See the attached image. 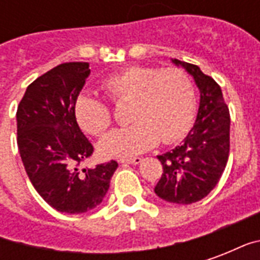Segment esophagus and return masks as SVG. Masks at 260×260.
<instances>
[{
    "label": "esophagus",
    "instance_id": "1",
    "mask_svg": "<svg viewBox=\"0 0 260 260\" xmlns=\"http://www.w3.org/2000/svg\"><path fill=\"white\" fill-rule=\"evenodd\" d=\"M142 160L143 158L142 157H131V158H122V160H119L121 163H126V164H141Z\"/></svg>",
    "mask_w": 260,
    "mask_h": 260
}]
</instances>
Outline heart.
<instances>
[{
	"label": "heart",
	"instance_id": "b5f03b06",
	"mask_svg": "<svg viewBox=\"0 0 260 260\" xmlns=\"http://www.w3.org/2000/svg\"><path fill=\"white\" fill-rule=\"evenodd\" d=\"M103 89L115 103L129 102L132 124L111 131L99 143L104 157H129L157 145L178 141L191 128L196 107L193 80L184 69L128 67L110 75ZM75 117L89 134L111 125L108 104L85 91L75 102Z\"/></svg>",
	"mask_w": 260,
	"mask_h": 260
}]
</instances>
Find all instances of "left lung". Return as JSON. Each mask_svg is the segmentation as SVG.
<instances>
[{"instance_id":"obj_1","label":"left lung","mask_w":260,"mask_h":260,"mask_svg":"<svg viewBox=\"0 0 260 260\" xmlns=\"http://www.w3.org/2000/svg\"><path fill=\"white\" fill-rule=\"evenodd\" d=\"M184 68L199 89V108L193 128L180 146L157 156L163 164L156 195L170 203L191 205L201 201L217 185L229 160L230 113L216 80L198 65L171 59Z\"/></svg>"}]
</instances>
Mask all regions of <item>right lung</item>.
Instances as JSON below:
<instances>
[{"label":"right lung","mask_w":260,"mask_h":260,"mask_svg":"<svg viewBox=\"0 0 260 260\" xmlns=\"http://www.w3.org/2000/svg\"><path fill=\"white\" fill-rule=\"evenodd\" d=\"M90 75L89 62H65L27 86L16 111L18 147L26 174L48 205L68 214L99 206L117 161L79 169L93 146L80 131L75 102Z\"/></svg>","instance_id":"right-lung-1"}]
</instances>
